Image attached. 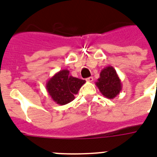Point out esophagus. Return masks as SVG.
<instances>
[{
    "instance_id": "esophagus-1",
    "label": "esophagus",
    "mask_w": 157,
    "mask_h": 157,
    "mask_svg": "<svg viewBox=\"0 0 157 157\" xmlns=\"http://www.w3.org/2000/svg\"><path fill=\"white\" fill-rule=\"evenodd\" d=\"M93 81H94V77H92V76L88 77V78L86 79V81H88V82H92Z\"/></svg>"
}]
</instances>
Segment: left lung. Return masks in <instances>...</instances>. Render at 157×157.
Here are the masks:
<instances>
[{"mask_svg":"<svg viewBox=\"0 0 157 157\" xmlns=\"http://www.w3.org/2000/svg\"><path fill=\"white\" fill-rule=\"evenodd\" d=\"M96 85L103 96L109 99L114 98L122 90L120 78L112 66H107L101 71Z\"/></svg>","mask_w":157,"mask_h":157,"instance_id":"1","label":"left lung"}]
</instances>
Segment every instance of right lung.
Listing matches in <instances>:
<instances>
[{
  "label": "right lung",
  "mask_w": 157,
  "mask_h": 157,
  "mask_svg": "<svg viewBox=\"0 0 157 157\" xmlns=\"http://www.w3.org/2000/svg\"><path fill=\"white\" fill-rule=\"evenodd\" d=\"M85 83V80L73 77L69 74L68 70L63 69L48 80L46 89L55 102L63 105L74 100V95L78 94Z\"/></svg>",
  "instance_id": "obj_1"
}]
</instances>
